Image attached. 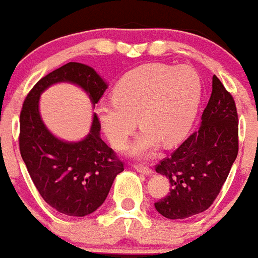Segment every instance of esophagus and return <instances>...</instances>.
I'll use <instances>...</instances> for the list:
<instances>
[{
	"label": "esophagus",
	"instance_id": "1",
	"mask_svg": "<svg viewBox=\"0 0 258 258\" xmlns=\"http://www.w3.org/2000/svg\"><path fill=\"white\" fill-rule=\"evenodd\" d=\"M134 169L137 170L138 173H142V174H145V175L153 174V170L150 169L149 167H145V165H142V164H135Z\"/></svg>",
	"mask_w": 258,
	"mask_h": 258
}]
</instances>
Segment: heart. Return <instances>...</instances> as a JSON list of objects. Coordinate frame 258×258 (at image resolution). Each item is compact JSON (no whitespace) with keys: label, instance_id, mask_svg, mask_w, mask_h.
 Listing matches in <instances>:
<instances>
[{"label":"heart","instance_id":"heart-1","mask_svg":"<svg viewBox=\"0 0 258 258\" xmlns=\"http://www.w3.org/2000/svg\"><path fill=\"white\" fill-rule=\"evenodd\" d=\"M202 95V79L195 68L149 63L125 74L114 86L113 100L99 104L96 115L116 149L125 147L138 119L144 129L125 152L142 158L152 154L160 142L174 145L187 135Z\"/></svg>","mask_w":258,"mask_h":258}]
</instances>
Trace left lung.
<instances>
[{"label": "left lung", "instance_id": "8db88e82", "mask_svg": "<svg viewBox=\"0 0 258 258\" xmlns=\"http://www.w3.org/2000/svg\"><path fill=\"white\" fill-rule=\"evenodd\" d=\"M238 154V116L231 94L216 75L200 128L155 167L170 192L154 203L169 219H184L211 207Z\"/></svg>", "mask_w": 258, "mask_h": 258}]
</instances>
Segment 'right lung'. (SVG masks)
Instances as JSON below:
<instances>
[{
	"label": "right lung",
	"instance_id": "1",
	"mask_svg": "<svg viewBox=\"0 0 258 258\" xmlns=\"http://www.w3.org/2000/svg\"><path fill=\"white\" fill-rule=\"evenodd\" d=\"M60 83L83 89L94 108L108 89V83L85 63L69 62L47 74L22 105L20 152L45 202L66 216L84 217L103 205L124 164L101 139L96 114H93L89 134L79 142L60 139L47 129L40 114V96Z\"/></svg>",
	"mask_w": 258,
	"mask_h": 258
}]
</instances>
